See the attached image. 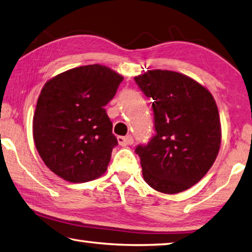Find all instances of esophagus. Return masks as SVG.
<instances>
[{"mask_svg":"<svg viewBox=\"0 0 252 252\" xmlns=\"http://www.w3.org/2000/svg\"><path fill=\"white\" fill-rule=\"evenodd\" d=\"M117 140H118V144L121 145V146H127V145H131L134 142V139L130 135H128V136H118Z\"/></svg>","mask_w":252,"mask_h":252,"instance_id":"esophagus-1","label":"esophagus"}]
</instances>
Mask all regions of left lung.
<instances>
[{
  "label": "left lung",
  "instance_id": "left-lung-1",
  "mask_svg": "<svg viewBox=\"0 0 252 252\" xmlns=\"http://www.w3.org/2000/svg\"><path fill=\"white\" fill-rule=\"evenodd\" d=\"M153 98L156 135L135 152L143 177L164 193L196 185L214 165L221 143V125L214 96L187 75L153 69L135 77Z\"/></svg>",
  "mask_w": 252,
  "mask_h": 252
}]
</instances>
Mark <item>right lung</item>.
Segmentation results:
<instances>
[{
  "mask_svg": "<svg viewBox=\"0 0 252 252\" xmlns=\"http://www.w3.org/2000/svg\"><path fill=\"white\" fill-rule=\"evenodd\" d=\"M122 75L94 64L56 75L43 86L33 117V138L48 168L69 183L100 177L117 138L105 105L116 94Z\"/></svg>",
  "mask_w": 252,
  "mask_h": 252,
  "instance_id": "1",
  "label": "right lung"
}]
</instances>
